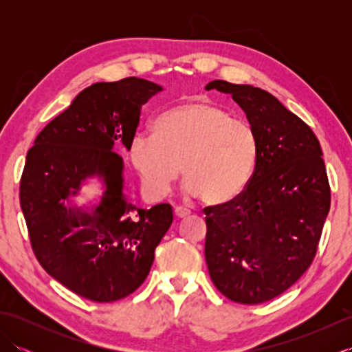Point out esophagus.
<instances>
[{
	"label": "esophagus",
	"mask_w": 352,
	"mask_h": 352,
	"mask_svg": "<svg viewBox=\"0 0 352 352\" xmlns=\"http://www.w3.org/2000/svg\"><path fill=\"white\" fill-rule=\"evenodd\" d=\"M174 213H175L178 219H183V218H188V216L190 214V210H189V208H184V207H175Z\"/></svg>",
	"instance_id": "obj_1"
}]
</instances>
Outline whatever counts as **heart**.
Here are the masks:
<instances>
[{"label":"heart","instance_id":"b5f03b06","mask_svg":"<svg viewBox=\"0 0 352 352\" xmlns=\"http://www.w3.org/2000/svg\"><path fill=\"white\" fill-rule=\"evenodd\" d=\"M252 126L208 101L188 102L164 111L153 134H136L130 159L148 195L162 198L182 174L189 195L223 204L241 193L257 162Z\"/></svg>","mask_w":352,"mask_h":352}]
</instances>
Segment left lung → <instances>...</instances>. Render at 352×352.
I'll return each instance as SVG.
<instances>
[{"label":"left lung","mask_w":352,"mask_h":352,"mask_svg":"<svg viewBox=\"0 0 352 352\" xmlns=\"http://www.w3.org/2000/svg\"><path fill=\"white\" fill-rule=\"evenodd\" d=\"M206 89L230 94L258 142L246 188L204 208L208 274L228 300L261 304L294 286L316 256L331 203L322 149L310 126L263 89L223 80Z\"/></svg>","instance_id":"obj_1"}]
</instances>
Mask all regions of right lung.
<instances>
[{
    "instance_id": "right-lung-1",
    "label": "right lung",
    "mask_w": 352,
    "mask_h": 352,
    "mask_svg": "<svg viewBox=\"0 0 352 352\" xmlns=\"http://www.w3.org/2000/svg\"><path fill=\"white\" fill-rule=\"evenodd\" d=\"M163 87L138 77L95 83L37 134L28 149L19 203L36 258L52 278L95 302L133 294L149 274L154 251L174 214L169 204L138 208L124 195V160L140 107ZM98 176V206L70 204L80 186Z\"/></svg>"
}]
</instances>
